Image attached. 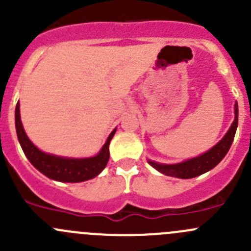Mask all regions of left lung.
Masks as SVG:
<instances>
[{"label": "left lung", "mask_w": 251, "mask_h": 251, "mask_svg": "<svg viewBox=\"0 0 251 251\" xmlns=\"http://www.w3.org/2000/svg\"><path fill=\"white\" fill-rule=\"evenodd\" d=\"M234 121L232 123L231 127L227 131L225 137L222 138L216 146L212 147L210 151H207L206 153L201 154V155L197 156V158L188 159V160L179 164H158L151 160H149L148 163L151 164L154 169L160 171L161 174L166 175V176L178 177V178H193V177L199 176V175L207 173L209 170L214 169L215 166L225 158L227 151L231 148L238 126L237 103H235L234 105Z\"/></svg>", "instance_id": "obj_1"}]
</instances>
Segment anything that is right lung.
<instances>
[{
  "instance_id": "add662e5",
  "label": "right lung",
  "mask_w": 251,
  "mask_h": 251,
  "mask_svg": "<svg viewBox=\"0 0 251 251\" xmlns=\"http://www.w3.org/2000/svg\"><path fill=\"white\" fill-rule=\"evenodd\" d=\"M16 130L23 151L29 159L30 163L40 173L44 174L48 178L60 182H72V183L87 181L102 173L109 160V143L116 131L114 130L110 133L103 148L96 156L74 159L62 158V156L44 153L32 144V142L27 138L24 127H23L22 120H20L19 102L17 103L16 107Z\"/></svg>"
}]
</instances>
